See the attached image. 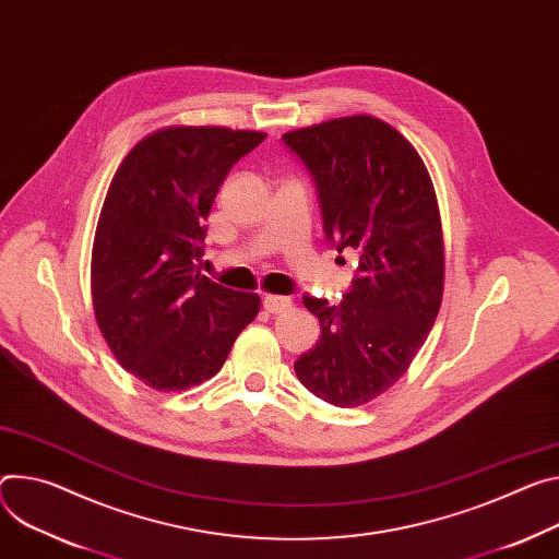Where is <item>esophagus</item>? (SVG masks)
<instances>
[{"label":"esophagus","instance_id":"1","mask_svg":"<svg viewBox=\"0 0 559 559\" xmlns=\"http://www.w3.org/2000/svg\"><path fill=\"white\" fill-rule=\"evenodd\" d=\"M263 308H265L270 314H283V312H287V310L292 308V298L270 294V296L263 298Z\"/></svg>","mask_w":559,"mask_h":559}]
</instances>
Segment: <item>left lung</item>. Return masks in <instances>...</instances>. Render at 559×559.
I'll return each instance as SVG.
<instances>
[{
	"mask_svg": "<svg viewBox=\"0 0 559 559\" xmlns=\"http://www.w3.org/2000/svg\"><path fill=\"white\" fill-rule=\"evenodd\" d=\"M285 144L317 182L328 240L359 253L338 306L302 296L321 341L294 364L319 399L364 405L411 368L443 298V229L417 148L374 116H345L287 131Z\"/></svg>",
	"mask_w": 559,
	"mask_h": 559,
	"instance_id": "8db88e82",
	"label": "left lung"
}]
</instances>
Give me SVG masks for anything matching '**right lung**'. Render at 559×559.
Segmentation results:
<instances>
[{"instance_id":"1","label":"right lung","mask_w":559,"mask_h":559,"mask_svg":"<svg viewBox=\"0 0 559 559\" xmlns=\"http://www.w3.org/2000/svg\"><path fill=\"white\" fill-rule=\"evenodd\" d=\"M267 133L171 124L144 135L120 163L91 253L99 332L120 366L158 392L212 379L261 296L202 276L205 221L229 174Z\"/></svg>"}]
</instances>
